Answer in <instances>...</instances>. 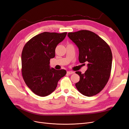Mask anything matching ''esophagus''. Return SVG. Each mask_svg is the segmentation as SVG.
I'll use <instances>...</instances> for the list:
<instances>
[{
  "label": "esophagus",
  "instance_id": "34e87169",
  "mask_svg": "<svg viewBox=\"0 0 129 129\" xmlns=\"http://www.w3.org/2000/svg\"><path fill=\"white\" fill-rule=\"evenodd\" d=\"M74 73V72L73 71H68L67 72V74H69V75H71V74H73Z\"/></svg>",
  "mask_w": 129,
  "mask_h": 129
}]
</instances>
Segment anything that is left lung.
Instances as JSON below:
<instances>
[{
	"mask_svg": "<svg viewBox=\"0 0 129 129\" xmlns=\"http://www.w3.org/2000/svg\"><path fill=\"white\" fill-rule=\"evenodd\" d=\"M68 37L79 48V62H88L84 74L76 72L80 78L75 86L84 96L96 95L102 90L110 76L112 55L110 47L98 35L88 30L70 32Z\"/></svg>",
	"mask_w": 129,
	"mask_h": 129,
	"instance_id": "1",
	"label": "left lung"
}]
</instances>
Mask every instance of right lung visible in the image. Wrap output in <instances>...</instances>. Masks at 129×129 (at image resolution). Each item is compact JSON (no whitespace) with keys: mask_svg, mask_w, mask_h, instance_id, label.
<instances>
[{"mask_svg":"<svg viewBox=\"0 0 129 129\" xmlns=\"http://www.w3.org/2000/svg\"><path fill=\"white\" fill-rule=\"evenodd\" d=\"M67 32H43L33 37L23 48L21 72L26 84L35 94L44 97L55 90L58 81L67 72L50 68V60L55 56V48Z\"/></svg>","mask_w":129,"mask_h":129,"instance_id":"right-lung-1","label":"right lung"}]
</instances>
